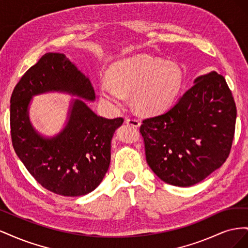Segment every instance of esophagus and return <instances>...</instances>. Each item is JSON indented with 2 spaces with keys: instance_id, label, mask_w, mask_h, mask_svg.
<instances>
[{
  "instance_id": "esophagus-1",
  "label": "esophagus",
  "mask_w": 248,
  "mask_h": 248,
  "mask_svg": "<svg viewBox=\"0 0 248 248\" xmlns=\"http://www.w3.org/2000/svg\"><path fill=\"white\" fill-rule=\"evenodd\" d=\"M125 122H126L127 124H129V125L133 126V127H140V120L134 119V118H128V119H126Z\"/></svg>"
}]
</instances>
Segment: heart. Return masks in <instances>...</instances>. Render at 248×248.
<instances>
[{
    "mask_svg": "<svg viewBox=\"0 0 248 248\" xmlns=\"http://www.w3.org/2000/svg\"><path fill=\"white\" fill-rule=\"evenodd\" d=\"M183 73L176 64L138 56L120 60L110 67L109 80L101 81V98L119 107L124 94H131L133 106L144 114H157L168 108L179 95Z\"/></svg>",
    "mask_w": 248,
    "mask_h": 248,
    "instance_id": "1",
    "label": "heart"
}]
</instances>
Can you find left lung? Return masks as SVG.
Segmentation results:
<instances>
[{"label": "left lung", "mask_w": 248, "mask_h": 248, "mask_svg": "<svg viewBox=\"0 0 248 248\" xmlns=\"http://www.w3.org/2000/svg\"><path fill=\"white\" fill-rule=\"evenodd\" d=\"M237 109L226 79L215 71L194 79L174 107L140 125L146 159L163 182L189 187L229 157Z\"/></svg>", "instance_id": "left-lung-1"}]
</instances>
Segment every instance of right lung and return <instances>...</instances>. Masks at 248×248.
Segmentation results:
<instances>
[{"label":"right lung","instance_id":"add662e5","mask_svg":"<svg viewBox=\"0 0 248 248\" xmlns=\"http://www.w3.org/2000/svg\"><path fill=\"white\" fill-rule=\"evenodd\" d=\"M64 92L95 100L91 81L64 54L47 52L14 88L10 128L14 151L37 182L64 197L85 196L100 184L110 162V141L124 119L97 116L81 99L71 101L68 121L51 138L37 132L29 118L32 97Z\"/></svg>","mask_w":248,"mask_h":248}]
</instances>
